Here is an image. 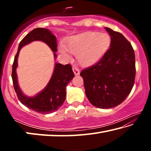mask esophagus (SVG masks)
Instances as JSON below:
<instances>
[{
	"mask_svg": "<svg viewBox=\"0 0 151 151\" xmlns=\"http://www.w3.org/2000/svg\"><path fill=\"white\" fill-rule=\"evenodd\" d=\"M73 70L74 72V74H75V75H78L79 73H80V71H79V69L77 66H74L73 67Z\"/></svg>",
	"mask_w": 151,
	"mask_h": 151,
	"instance_id": "34e87169",
	"label": "esophagus"
}]
</instances>
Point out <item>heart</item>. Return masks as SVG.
Segmentation results:
<instances>
[{"label":"heart","instance_id":"1","mask_svg":"<svg viewBox=\"0 0 151 151\" xmlns=\"http://www.w3.org/2000/svg\"><path fill=\"white\" fill-rule=\"evenodd\" d=\"M111 39L107 33L86 32L74 36L69 40L67 47L61 46L60 52L69 58L68 52L77 55L82 65H93L100 60L109 49Z\"/></svg>","mask_w":151,"mask_h":151}]
</instances>
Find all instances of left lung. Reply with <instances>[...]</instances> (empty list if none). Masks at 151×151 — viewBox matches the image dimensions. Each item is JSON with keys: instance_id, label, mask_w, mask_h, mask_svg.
<instances>
[{"instance_id": "1", "label": "left lung", "mask_w": 151, "mask_h": 151, "mask_svg": "<svg viewBox=\"0 0 151 151\" xmlns=\"http://www.w3.org/2000/svg\"><path fill=\"white\" fill-rule=\"evenodd\" d=\"M111 43L103 57L95 65L81 71L86 95L94 106L110 109L123 102L134 83V52L121 33L109 28Z\"/></svg>"}]
</instances>
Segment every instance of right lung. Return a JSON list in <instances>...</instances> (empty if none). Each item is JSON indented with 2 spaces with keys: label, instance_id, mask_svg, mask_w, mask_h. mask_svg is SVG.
<instances>
[{
  "label": "right lung",
  "instance_id": "obj_1",
  "mask_svg": "<svg viewBox=\"0 0 151 151\" xmlns=\"http://www.w3.org/2000/svg\"><path fill=\"white\" fill-rule=\"evenodd\" d=\"M35 40H40L48 45L54 52L55 58H57V38L50 30L43 28H37L30 31L19 43L17 55H15L12 65V78L14 91L19 100L25 106L41 114H49L60 108L66 98V86L75 77L70 65H63L55 63V70L47 86L33 97H29L22 93L18 85L16 69L17 60L20 50L22 47Z\"/></svg>",
  "mask_w": 151,
  "mask_h": 151
}]
</instances>
